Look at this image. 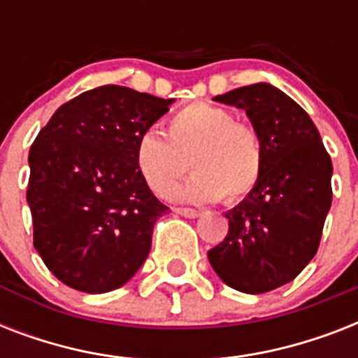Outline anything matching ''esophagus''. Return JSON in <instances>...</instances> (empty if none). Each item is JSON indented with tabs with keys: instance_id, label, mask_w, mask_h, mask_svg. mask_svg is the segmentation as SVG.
<instances>
[{
	"instance_id": "esophagus-1",
	"label": "esophagus",
	"mask_w": 358,
	"mask_h": 358,
	"mask_svg": "<svg viewBox=\"0 0 358 358\" xmlns=\"http://www.w3.org/2000/svg\"><path fill=\"white\" fill-rule=\"evenodd\" d=\"M174 212L178 213V215H182V217H187V219H195L201 215L199 210H191V208H174Z\"/></svg>"
}]
</instances>
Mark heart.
Returning a JSON list of instances; mask_svg holds the SVG:
<instances>
[{"label":"heart","mask_w":358,"mask_h":358,"mask_svg":"<svg viewBox=\"0 0 358 358\" xmlns=\"http://www.w3.org/2000/svg\"><path fill=\"white\" fill-rule=\"evenodd\" d=\"M192 156L196 173L174 190L176 201L189 204L238 202L255 189L264 171V145L250 124L238 122L221 106L195 102L167 120L165 134L148 128L135 145V167L154 195H171Z\"/></svg>","instance_id":"b5f03b06"}]
</instances>
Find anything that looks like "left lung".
<instances>
[{
  "label": "left lung",
  "mask_w": 358,
  "mask_h": 358,
  "mask_svg": "<svg viewBox=\"0 0 358 358\" xmlns=\"http://www.w3.org/2000/svg\"><path fill=\"white\" fill-rule=\"evenodd\" d=\"M215 100L245 109L264 145V171L227 212L229 234L208 260L230 288L266 294L292 282L316 255L333 202V163L316 124L277 87L255 83Z\"/></svg>",
  "instance_id": "obj_1"
}]
</instances>
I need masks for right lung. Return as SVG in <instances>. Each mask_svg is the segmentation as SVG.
Instances as JSON below:
<instances>
[{"label":"right lung","instance_id":"right-lung-1","mask_svg":"<svg viewBox=\"0 0 358 358\" xmlns=\"http://www.w3.org/2000/svg\"><path fill=\"white\" fill-rule=\"evenodd\" d=\"M173 102L98 87L63 103L31 145L33 243L70 288L106 294L145 264L154 223L169 208L141 178L135 145Z\"/></svg>","mask_w":358,"mask_h":358}]
</instances>
